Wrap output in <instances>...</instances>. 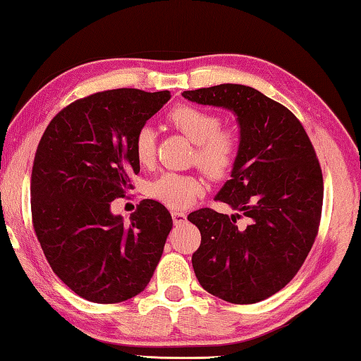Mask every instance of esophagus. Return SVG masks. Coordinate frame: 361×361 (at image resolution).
I'll return each mask as SVG.
<instances>
[{
  "instance_id": "esophagus-1",
  "label": "esophagus",
  "mask_w": 361,
  "mask_h": 361,
  "mask_svg": "<svg viewBox=\"0 0 361 361\" xmlns=\"http://www.w3.org/2000/svg\"><path fill=\"white\" fill-rule=\"evenodd\" d=\"M171 219H173L175 225H181V223L186 221V214L185 212H171Z\"/></svg>"
}]
</instances>
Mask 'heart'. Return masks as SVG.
I'll list each match as a JSON object with an SVG mask.
<instances>
[{
	"label": "heart",
	"instance_id": "b5f03b06",
	"mask_svg": "<svg viewBox=\"0 0 361 361\" xmlns=\"http://www.w3.org/2000/svg\"><path fill=\"white\" fill-rule=\"evenodd\" d=\"M170 127L190 138L196 149L192 162L212 180H221L236 164L241 136L231 127H221V118L207 109L183 104L167 114ZM157 135L149 125L136 131L133 152L141 165H151L156 159ZM147 196L170 209L190 205L202 192V183L194 175L167 171L147 185Z\"/></svg>",
	"mask_w": 361,
	"mask_h": 361
}]
</instances>
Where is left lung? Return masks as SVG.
<instances>
[{"mask_svg": "<svg viewBox=\"0 0 361 361\" xmlns=\"http://www.w3.org/2000/svg\"><path fill=\"white\" fill-rule=\"evenodd\" d=\"M238 116L241 149L215 201L239 214L214 209L188 215L201 231L192 254L197 281L209 294L247 305L281 290L304 265L318 234L323 173L305 128L288 107L245 85H216L183 93ZM247 216L239 231L235 216Z\"/></svg>", "mask_w": 361, "mask_h": 361, "instance_id": "8db88e82", "label": "left lung"}]
</instances>
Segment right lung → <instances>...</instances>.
I'll return each instance as SVG.
<instances>
[{
	"label": "right lung",
	"instance_id": "obj_1",
	"mask_svg": "<svg viewBox=\"0 0 361 361\" xmlns=\"http://www.w3.org/2000/svg\"><path fill=\"white\" fill-rule=\"evenodd\" d=\"M169 91L118 88L73 101L57 112L38 142L32 169V223L49 267L77 295L118 304L151 281L173 226L170 212L145 199L123 223L114 199L140 171L136 131Z\"/></svg>",
	"mask_w": 361,
	"mask_h": 361
}]
</instances>
